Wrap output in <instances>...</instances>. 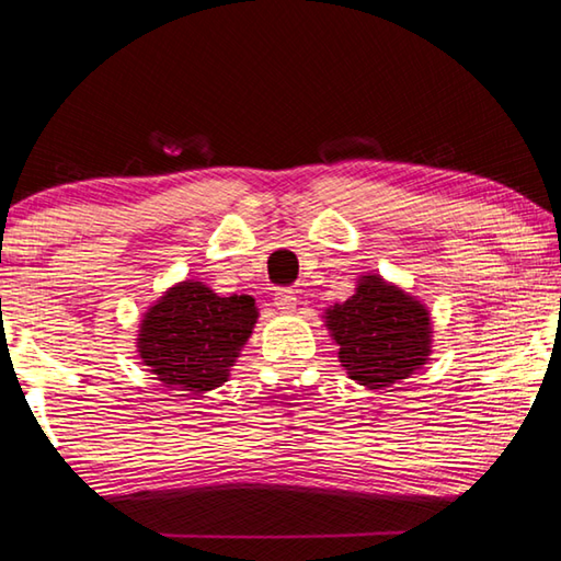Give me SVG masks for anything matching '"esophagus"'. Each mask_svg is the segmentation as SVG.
Returning <instances> with one entry per match:
<instances>
[{"mask_svg": "<svg viewBox=\"0 0 561 561\" xmlns=\"http://www.w3.org/2000/svg\"><path fill=\"white\" fill-rule=\"evenodd\" d=\"M274 307H277L282 314H294V311H297V294L291 289H279L274 294Z\"/></svg>", "mask_w": 561, "mask_h": 561, "instance_id": "esophagus-1", "label": "esophagus"}]
</instances>
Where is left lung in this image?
Instances as JSON below:
<instances>
[{"label":"left lung","mask_w":561,"mask_h":561,"mask_svg":"<svg viewBox=\"0 0 561 561\" xmlns=\"http://www.w3.org/2000/svg\"><path fill=\"white\" fill-rule=\"evenodd\" d=\"M321 319L351 381L371 391L401 383L431 360L428 307L376 272L360 274L356 291L324 309Z\"/></svg>","instance_id":"1"}]
</instances>
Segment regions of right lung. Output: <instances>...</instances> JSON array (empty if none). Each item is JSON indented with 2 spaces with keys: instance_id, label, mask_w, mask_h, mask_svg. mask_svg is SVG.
Returning <instances> with one entry per match:
<instances>
[{
  "instance_id": "right-lung-1",
  "label": "right lung",
  "mask_w": 561,
  "mask_h": 561,
  "mask_svg": "<svg viewBox=\"0 0 561 561\" xmlns=\"http://www.w3.org/2000/svg\"><path fill=\"white\" fill-rule=\"evenodd\" d=\"M257 319L250 294L220 297L201 279L178 282L140 319L138 358L168 391H213L230 378Z\"/></svg>"
}]
</instances>
